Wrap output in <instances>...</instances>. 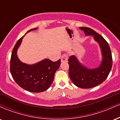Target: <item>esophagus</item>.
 <instances>
[{
    "label": "esophagus",
    "instance_id": "1",
    "mask_svg": "<svg viewBox=\"0 0 120 120\" xmlns=\"http://www.w3.org/2000/svg\"><path fill=\"white\" fill-rule=\"evenodd\" d=\"M68 61V56L66 54H64L62 55L61 57V63H64V62H67Z\"/></svg>",
    "mask_w": 120,
    "mask_h": 120
}]
</instances>
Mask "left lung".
Masks as SVG:
<instances>
[{
	"label": "left lung",
	"mask_w": 120,
	"mask_h": 120,
	"mask_svg": "<svg viewBox=\"0 0 120 120\" xmlns=\"http://www.w3.org/2000/svg\"><path fill=\"white\" fill-rule=\"evenodd\" d=\"M87 36L92 35L99 45L102 55L100 65L95 69H89L79 63L74 55L68 59L69 75L75 86L82 89H90L102 83L108 77L112 67V57L111 49L103 37L87 27H79Z\"/></svg>",
	"instance_id": "1"
}]
</instances>
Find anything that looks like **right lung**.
I'll return each instance as SVG.
<instances>
[{"label":"right lung","mask_w":120,"mask_h":120,"mask_svg":"<svg viewBox=\"0 0 120 120\" xmlns=\"http://www.w3.org/2000/svg\"><path fill=\"white\" fill-rule=\"evenodd\" d=\"M37 29H30L27 33ZM24 36L18 40L12 51L10 61L11 73L16 83L24 90L32 93L45 91L53 82L61 60L59 59L53 62L46 59L33 65L22 63L18 58L17 51Z\"/></svg>","instance_id":"1"}]
</instances>
